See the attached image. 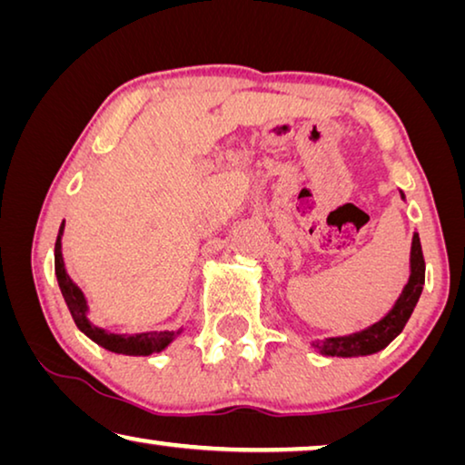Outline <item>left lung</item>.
<instances>
[{
  "mask_svg": "<svg viewBox=\"0 0 465 465\" xmlns=\"http://www.w3.org/2000/svg\"><path fill=\"white\" fill-rule=\"evenodd\" d=\"M400 194L405 201V194L401 190ZM424 272H426V264L422 256V244H420V235L416 232L414 238H411L408 283L403 285L400 298L393 302V306L389 308V311L382 314L377 322H372V325H368L360 331H353V333L314 339V341H311L312 350L319 351L321 356H329V358L372 356V353L385 350L387 345L401 333L405 322L410 321L411 312H414V308L424 290Z\"/></svg>",
  "mask_w": 465,
  "mask_h": 465,
  "instance_id": "1",
  "label": "left lung"
}]
</instances>
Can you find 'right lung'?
<instances>
[{"label":"right lung","instance_id":"1","mask_svg":"<svg viewBox=\"0 0 465 465\" xmlns=\"http://www.w3.org/2000/svg\"><path fill=\"white\" fill-rule=\"evenodd\" d=\"M64 223L55 240V277H57V283H60L65 306H68L76 327L83 331L88 339H93L94 343L101 345V348L115 353H124V356H151V353H159L165 348H169V345L180 337L183 327L178 331H144V333L130 335V333H114V331H107L94 325L91 316H88L91 314V308H88V300L84 296V292L80 290L78 283L74 282V279L68 275V271H65V262L62 254V235L65 227Z\"/></svg>","mask_w":465,"mask_h":465}]
</instances>
